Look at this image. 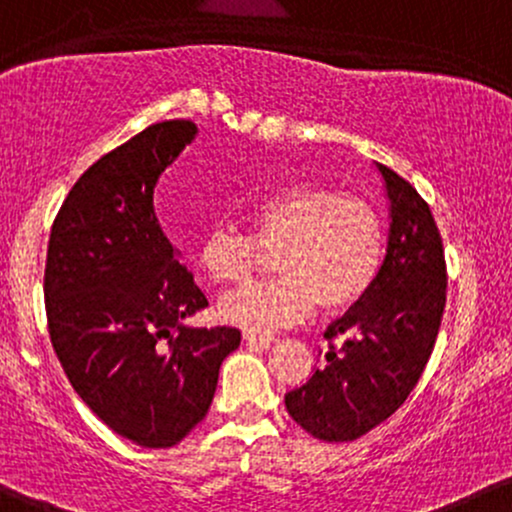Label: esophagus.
Segmentation results:
<instances>
[{"mask_svg": "<svg viewBox=\"0 0 512 512\" xmlns=\"http://www.w3.org/2000/svg\"><path fill=\"white\" fill-rule=\"evenodd\" d=\"M245 342H250V345L269 347L274 342V335L272 333H257V330H245Z\"/></svg>", "mask_w": 512, "mask_h": 512, "instance_id": "esophagus-1", "label": "esophagus"}]
</instances>
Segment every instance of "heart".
Segmentation results:
<instances>
[{
    "label": "heart",
    "mask_w": 512,
    "mask_h": 512,
    "mask_svg": "<svg viewBox=\"0 0 512 512\" xmlns=\"http://www.w3.org/2000/svg\"><path fill=\"white\" fill-rule=\"evenodd\" d=\"M250 233L218 223L199 247V265L216 284H240L274 250L279 277L221 299V316L247 330L296 323L320 301L328 311L369 294L386 257L384 218L369 201L318 184H286L247 209Z\"/></svg>",
    "instance_id": "obj_1"
}]
</instances>
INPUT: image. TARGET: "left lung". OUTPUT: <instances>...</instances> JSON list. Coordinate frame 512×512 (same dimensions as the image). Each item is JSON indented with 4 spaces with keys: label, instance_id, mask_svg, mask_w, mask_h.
I'll return each mask as SVG.
<instances>
[{
    "label": "left lung",
    "instance_id": "left-lung-1",
    "mask_svg": "<svg viewBox=\"0 0 512 512\" xmlns=\"http://www.w3.org/2000/svg\"><path fill=\"white\" fill-rule=\"evenodd\" d=\"M391 201L384 267L364 299L328 325L323 367L284 396L308 435L350 442L406 403L435 347L447 301V262L428 201L379 165Z\"/></svg>",
    "mask_w": 512,
    "mask_h": 512
}]
</instances>
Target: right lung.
Returning <instances> with one entry per match:
<instances>
[{
	"instance_id": "obj_1",
	"label": "right lung",
	"mask_w": 512,
	"mask_h": 512,
	"mask_svg": "<svg viewBox=\"0 0 512 512\" xmlns=\"http://www.w3.org/2000/svg\"><path fill=\"white\" fill-rule=\"evenodd\" d=\"M194 136L192 121H162L99 157L48 240L55 355L101 423L150 449L177 445L206 418L221 362L240 345L230 325H182L209 301L153 211L157 177Z\"/></svg>"
}]
</instances>
